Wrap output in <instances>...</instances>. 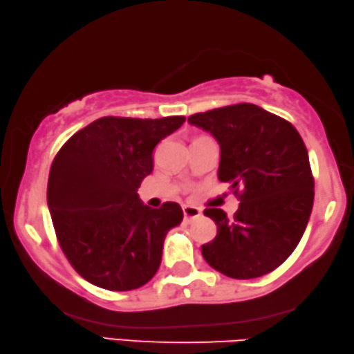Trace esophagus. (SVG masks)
<instances>
[{"label": "esophagus", "mask_w": 354, "mask_h": 354, "mask_svg": "<svg viewBox=\"0 0 354 354\" xmlns=\"http://www.w3.org/2000/svg\"><path fill=\"white\" fill-rule=\"evenodd\" d=\"M201 215H202V212L199 210V208L191 207V205H185V207H183V216H185V221H191V219L199 218Z\"/></svg>", "instance_id": "obj_1"}]
</instances>
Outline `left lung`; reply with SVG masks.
<instances>
[{"mask_svg": "<svg viewBox=\"0 0 354 354\" xmlns=\"http://www.w3.org/2000/svg\"><path fill=\"white\" fill-rule=\"evenodd\" d=\"M216 139L218 178L240 198L234 218L221 208L204 215L218 225L202 245L205 262L234 279L260 277L286 262L308 225L314 205L309 155L297 129L252 103L188 118Z\"/></svg>", "mask_w": 354, "mask_h": 354, "instance_id": "1", "label": "left lung"}]
</instances>
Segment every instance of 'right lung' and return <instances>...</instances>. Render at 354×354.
Returning a JSON list of instances; mask_svg holds the SVG:
<instances>
[{"mask_svg": "<svg viewBox=\"0 0 354 354\" xmlns=\"http://www.w3.org/2000/svg\"><path fill=\"white\" fill-rule=\"evenodd\" d=\"M185 122L102 118L64 144L46 201L64 254L86 281L114 292L142 287L161 263L166 234L182 223L176 202L150 208L138 188L153 169V149Z\"/></svg>", "mask_w": 354, "mask_h": 354, "instance_id": "1", "label": "right lung"}]
</instances>
